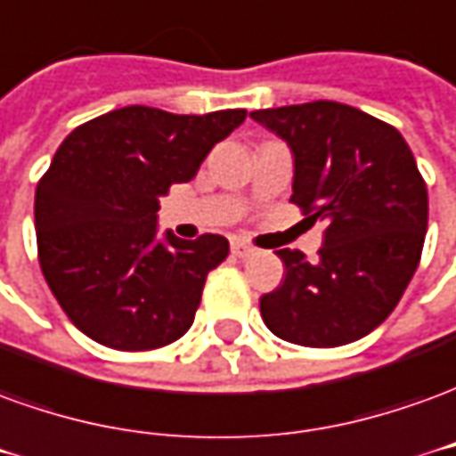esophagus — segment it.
Wrapping results in <instances>:
<instances>
[{"label": "esophagus", "instance_id": "34e87169", "mask_svg": "<svg viewBox=\"0 0 456 456\" xmlns=\"http://www.w3.org/2000/svg\"><path fill=\"white\" fill-rule=\"evenodd\" d=\"M231 253H233L235 257H250V255L255 253V248L253 245L243 243V240H233V243H231Z\"/></svg>", "mask_w": 456, "mask_h": 456}]
</instances>
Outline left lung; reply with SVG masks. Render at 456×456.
<instances>
[{
  "instance_id": "left-lung-1",
  "label": "left lung",
  "mask_w": 456,
  "mask_h": 456,
  "mask_svg": "<svg viewBox=\"0 0 456 456\" xmlns=\"http://www.w3.org/2000/svg\"><path fill=\"white\" fill-rule=\"evenodd\" d=\"M292 151V201L324 221L316 263L282 248L285 282L260 299L274 337L344 346L395 309L428 233V186L395 127L334 100L255 110Z\"/></svg>"
}]
</instances>
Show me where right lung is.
Returning <instances> with one entry per match:
<instances>
[{
    "label": "right lung",
    "instance_id": "add662e5",
    "mask_svg": "<svg viewBox=\"0 0 456 456\" xmlns=\"http://www.w3.org/2000/svg\"><path fill=\"white\" fill-rule=\"evenodd\" d=\"M245 110L174 115L130 105L68 134L37 186L38 263L68 319L102 346L150 351L182 338L228 240L159 235V199L191 182Z\"/></svg>",
    "mask_w": 456,
    "mask_h": 456
}]
</instances>
